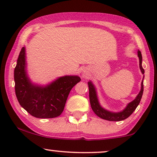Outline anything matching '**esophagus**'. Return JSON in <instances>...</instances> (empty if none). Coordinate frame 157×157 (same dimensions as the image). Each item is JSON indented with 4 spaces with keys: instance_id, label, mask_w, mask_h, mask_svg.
I'll return each mask as SVG.
<instances>
[{
    "instance_id": "esophagus-1",
    "label": "esophagus",
    "mask_w": 157,
    "mask_h": 157,
    "mask_svg": "<svg viewBox=\"0 0 157 157\" xmlns=\"http://www.w3.org/2000/svg\"><path fill=\"white\" fill-rule=\"evenodd\" d=\"M81 76H82L83 78H85V77L87 75H88V74H87V72L85 70H82V71H81Z\"/></svg>"
}]
</instances>
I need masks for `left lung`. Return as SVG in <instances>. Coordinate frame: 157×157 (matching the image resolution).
Segmentation results:
<instances>
[{
	"label": "left lung",
	"mask_w": 157,
	"mask_h": 157,
	"mask_svg": "<svg viewBox=\"0 0 157 157\" xmlns=\"http://www.w3.org/2000/svg\"><path fill=\"white\" fill-rule=\"evenodd\" d=\"M138 57L139 59V68H140L141 72L142 74H144V70L142 67V56L140 51H138ZM144 78V76H143V79L141 83V90L138 94V95L136 96L132 101L128 103L126 105V106L124 108L123 110L121 111H118V112H113L107 109H104L101 105L100 104L99 101H98V97L97 94V91H96V86L91 81H89L88 82V86H89V98H90V104L92 110L98 116V117L101 118L103 119L108 120V121H119L124 120L129 117L132 113L135 111L136 107L140 103L143 95L144 91V83L143 80Z\"/></svg>",
	"instance_id": "obj_1"
}]
</instances>
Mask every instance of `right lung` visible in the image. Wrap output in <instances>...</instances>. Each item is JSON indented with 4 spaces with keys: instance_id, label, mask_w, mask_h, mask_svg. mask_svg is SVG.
<instances>
[{
    "instance_id": "obj_1",
    "label": "right lung",
    "mask_w": 157,
    "mask_h": 157,
    "mask_svg": "<svg viewBox=\"0 0 157 157\" xmlns=\"http://www.w3.org/2000/svg\"><path fill=\"white\" fill-rule=\"evenodd\" d=\"M14 81L21 106L34 117L51 119L61 114L71 90L81 78L77 75H66L46 85L33 83L28 74L25 47H23L14 69Z\"/></svg>"
}]
</instances>
